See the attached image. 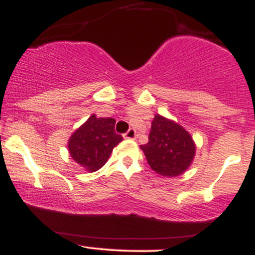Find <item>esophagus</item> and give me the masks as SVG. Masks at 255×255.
Wrapping results in <instances>:
<instances>
[{"mask_svg":"<svg viewBox=\"0 0 255 255\" xmlns=\"http://www.w3.org/2000/svg\"><path fill=\"white\" fill-rule=\"evenodd\" d=\"M124 136H125V139H135V129L129 128V129L126 131Z\"/></svg>","mask_w":255,"mask_h":255,"instance_id":"34e87169","label":"esophagus"}]
</instances>
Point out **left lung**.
<instances>
[{
  "label": "left lung",
  "instance_id": "obj_1",
  "mask_svg": "<svg viewBox=\"0 0 255 255\" xmlns=\"http://www.w3.org/2000/svg\"><path fill=\"white\" fill-rule=\"evenodd\" d=\"M140 147L148 165L166 177H175L184 172L195 153V145L188 131L160 115L154 116L148 142Z\"/></svg>",
  "mask_w": 255,
  "mask_h": 255
}]
</instances>
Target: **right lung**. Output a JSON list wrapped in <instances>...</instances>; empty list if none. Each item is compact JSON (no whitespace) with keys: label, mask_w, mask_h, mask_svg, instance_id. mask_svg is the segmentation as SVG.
<instances>
[{"label":"right lung","mask_w":255,"mask_h":255,"mask_svg":"<svg viewBox=\"0 0 255 255\" xmlns=\"http://www.w3.org/2000/svg\"><path fill=\"white\" fill-rule=\"evenodd\" d=\"M122 135L115 131V120L90 116L68 141V150L73 159L85 170L92 172L103 166L113 148L122 141Z\"/></svg>","instance_id":"add662e5"}]
</instances>
